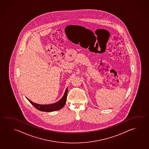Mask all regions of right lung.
I'll return each mask as SVG.
<instances>
[{"instance_id": "1", "label": "right lung", "mask_w": 149, "mask_h": 149, "mask_svg": "<svg viewBox=\"0 0 149 149\" xmlns=\"http://www.w3.org/2000/svg\"><path fill=\"white\" fill-rule=\"evenodd\" d=\"M68 93V88H67L65 91L64 95H63L62 98L59 100L56 103L49 104H39L37 103H33L31 101L27 98L30 103L35 107V108L38 109V110L43 112H52V111H57L62 108L65 104L67 97Z\"/></svg>"}]
</instances>
